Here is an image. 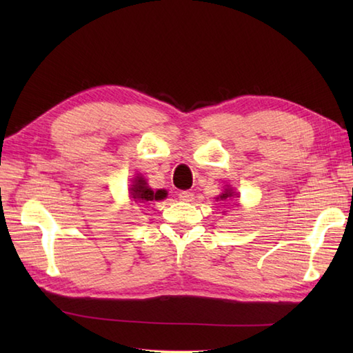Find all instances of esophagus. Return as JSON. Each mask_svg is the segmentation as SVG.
Masks as SVG:
<instances>
[{
    "label": "esophagus",
    "mask_w": 353,
    "mask_h": 353,
    "mask_svg": "<svg viewBox=\"0 0 353 353\" xmlns=\"http://www.w3.org/2000/svg\"><path fill=\"white\" fill-rule=\"evenodd\" d=\"M179 199L183 200V201H192L194 192H191V191H181V192H179Z\"/></svg>",
    "instance_id": "esophagus-1"
}]
</instances>
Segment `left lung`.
Returning a JSON list of instances; mask_svg holds the SVG:
<instances>
[{"mask_svg":"<svg viewBox=\"0 0 353 353\" xmlns=\"http://www.w3.org/2000/svg\"><path fill=\"white\" fill-rule=\"evenodd\" d=\"M232 196H234V194H232V191H226V192H224V194H221V196H220V199L221 200H228V199H230Z\"/></svg>","mask_w":353,"mask_h":353,"instance_id":"obj_1","label":"left lung"}]
</instances>
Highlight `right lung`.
<instances>
[{
	"label": "right lung",
	"mask_w": 353,
	"mask_h": 353,
	"mask_svg": "<svg viewBox=\"0 0 353 353\" xmlns=\"http://www.w3.org/2000/svg\"><path fill=\"white\" fill-rule=\"evenodd\" d=\"M130 196L139 203H144V201H153V200H162L167 196V192L162 190L153 191L152 188H148L147 182L142 177H137L130 188Z\"/></svg>",
	"instance_id": "right-lung-1"
}]
</instances>
